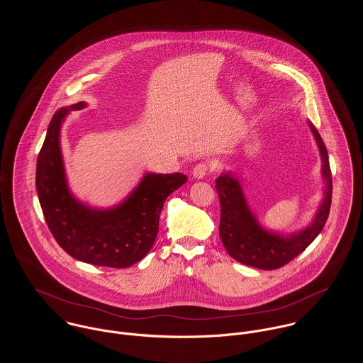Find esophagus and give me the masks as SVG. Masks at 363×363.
<instances>
[{
	"mask_svg": "<svg viewBox=\"0 0 363 363\" xmlns=\"http://www.w3.org/2000/svg\"><path fill=\"white\" fill-rule=\"evenodd\" d=\"M212 170V164L211 163H207V162H201V163H199L194 169H193V177L194 179H204L206 177V174H207L208 172H211Z\"/></svg>",
	"mask_w": 363,
	"mask_h": 363,
	"instance_id": "1",
	"label": "esophagus"
}]
</instances>
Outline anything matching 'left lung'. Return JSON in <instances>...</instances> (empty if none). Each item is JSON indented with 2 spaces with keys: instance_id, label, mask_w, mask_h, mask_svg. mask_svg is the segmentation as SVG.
<instances>
[{
  "instance_id": "left-lung-1",
  "label": "left lung",
  "mask_w": 363,
  "mask_h": 363,
  "mask_svg": "<svg viewBox=\"0 0 363 363\" xmlns=\"http://www.w3.org/2000/svg\"><path fill=\"white\" fill-rule=\"evenodd\" d=\"M309 125L321 155L325 189L324 199L308 228L286 236L265 230L249 208L239 180L229 172L215 180L220 203L219 235L232 259L259 269H277L299 256L323 230L331 207L333 179L327 148L318 131L311 123Z\"/></svg>"
}]
</instances>
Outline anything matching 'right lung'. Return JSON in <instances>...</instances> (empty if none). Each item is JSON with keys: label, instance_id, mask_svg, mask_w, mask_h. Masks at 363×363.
Returning a JSON list of instances; mask_svg holds the SVG:
<instances>
[{"label": "right lung", "instance_id": "1", "mask_svg": "<svg viewBox=\"0 0 363 363\" xmlns=\"http://www.w3.org/2000/svg\"><path fill=\"white\" fill-rule=\"evenodd\" d=\"M85 106L78 102L54 113L38 156V196L46 223L64 252L92 265L125 268L150 253L163 203L187 182V176L147 173L121 204L108 209L79 203L67 184L60 131L65 116Z\"/></svg>", "mask_w": 363, "mask_h": 363}]
</instances>
